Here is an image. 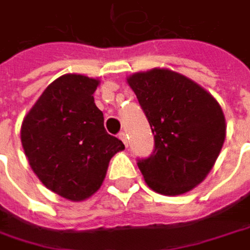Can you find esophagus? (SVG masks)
Masks as SVG:
<instances>
[{
  "mask_svg": "<svg viewBox=\"0 0 250 250\" xmlns=\"http://www.w3.org/2000/svg\"><path fill=\"white\" fill-rule=\"evenodd\" d=\"M119 137L122 139V142L127 146V134H125V131H120V133H119Z\"/></svg>",
  "mask_w": 250,
  "mask_h": 250,
  "instance_id": "34e87169",
  "label": "esophagus"
}]
</instances>
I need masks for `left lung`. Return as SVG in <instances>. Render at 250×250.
<instances>
[{
  "mask_svg": "<svg viewBox=\"0 0 250 250\" xmlns=\"http://www.w3.org/2000/svg\"><path fill=\"white\" fill-rule=\"evenodd\" d=\"M150 125L155 149L137 159L146 184L164 195L197 187L213 168L226 137L219 103L187 76L152 69L128 79Z\"/></svg>",
  "mask_w": 250,
  "mask_h": 250,
  "instance_id": "8db88e82",
  "label": "left lung"
}]
</instances>
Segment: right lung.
<instances>
[{
  "label": "right lung",
  "instance_id": "obj_1",
  "mask_svg": "<svg viewBox=\"0 0 250 250\" xmlns=\"http://www.w3.org/2000/svg\"><path fill=\"white\" fill-rule=\"evenodd\" d=\"M98 81L63 75L53 81L27 113L21 143L34 174L53 192L81 201L103 184L110 159L125 149L104 128L92 94Z\"/></svg>",
  "mask_w": 250,
  "mask_h": 250
}]
</instances>
